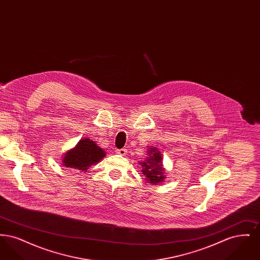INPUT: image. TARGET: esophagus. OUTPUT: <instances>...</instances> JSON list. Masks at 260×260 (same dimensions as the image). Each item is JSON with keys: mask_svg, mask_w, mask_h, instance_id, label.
Instances as JSON below:
<instances>
[{"mask_svg": "<svg viewBox=\"0 0 260 260\" xmlns=\"http://www.w3.org/2000/svg\"><path fill=\"white\" fill-rule=\"evenodd\" d=\"M116 153H117V154H119V155L124 156V155H125V153H126V149H117V150H116Z\"/></svg>", "mask_w": 260, "mask_h": 260, "instance_id": "obj_1", "label": "esophagus"}]
</instances>
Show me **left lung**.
<instances>
[{
    "mask_svg": "<svg viewBox=\"0 0 260 260\" xmlns=\"http://www.w3.org/2000/svg\"><path fill=\"white\" fill-rule=\"evenodd\" d=\"M148 158L141 164L142 173L146 176L149 183L156 184L164 180V171L161 168V155L155 147L149 148Z\"/></svg>",
    "mask_w": 260,
    "mask_h": 260,
    "instance_id": "8db88e82",
    "label": "left lung"
}]
</instances>
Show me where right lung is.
<instances>
[{
    "instance_id": "obj_1",
    "label": "right lung",
    "mask_w": 260,
    "mask_h": 260,
    "mask_svg": "<svg viewBox=\"0 0 260 260\" xmlns=\"http://www.w3.org/2000/svg\"><path fill=\"white\" fill-rule=\"evenodd\" d=\"M105 157V153L98 144L89 138L81 139L74 149L66 153L63 164L70 169L87 171L90 166H93Z\"/></svg>"
}]
</instances>
